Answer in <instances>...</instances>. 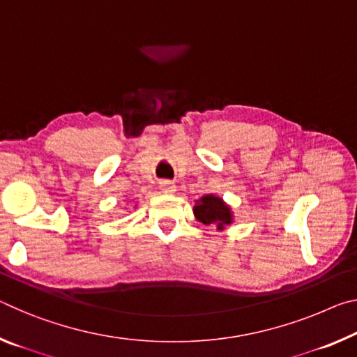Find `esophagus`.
Segmentation results:
<instances>
[{
    "label": "esophagus",
    "mask_w": 357,
    "mask_h": 357,
    "mask_svg": "<svg viewBox=\"0 0 357 357\" xmlns=\"http://www.w3.org/2000/svg\"><path fill=\"white\" fill-rule=\"evenodd\" d=\"M160 189L162 192H165V194H174L176 192V185L172 181H160Z\"/></svg>",
    "instance_id": "34e87169"
}]
</instances>
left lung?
<instances>
[{"label":"left lung","mask_w":357,"mask_h":357,"mask_svg":"<svg viewBox=\"0 0 357 357\" xmlns=\"http://www.w3.org/2000/svg\"><path fill=\"white\" fill-rule=\"evenodd\" d=\"M194 214L203 224L218 225V230H222L224 225L231 222L230 208L216 195L202 197L194 206Z\"/></svg>","instance_id":"obj_1"}]
</instances>
